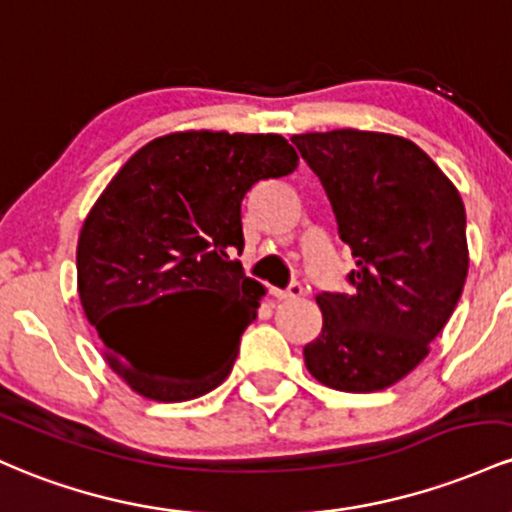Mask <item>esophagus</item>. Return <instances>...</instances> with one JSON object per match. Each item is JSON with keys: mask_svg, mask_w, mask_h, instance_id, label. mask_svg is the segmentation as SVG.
<instances>
[{"mask_svg": "<svg viewBox=\"0 0 512 512\" xmlns=\"http://www.w3.org/2000/svg\"><path fill=\"white\" fill-rule=\"evenodd\" d=\"M271 295L275 300H297V297L304 295V287L300 283L290 285L287 290H278V287H271Z\"/></svg>", "mask_w": 512, "mask_h": 512, "instance_id": "obj_1", "label": "esophagus"}]
</instances>
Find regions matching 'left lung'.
I'll return each mask as SVG.
<instances>
[{"instance_id":"left-lung-1","label":"left lung","mask_w":512,"mask_h":512,"mask_svg":"<svg viewBox=\"0 0 512 512\" xmlns=\"http://www.w3.org/2000/svg\"><path fill=\"white\" fill-rule=\"evenodd\" d=\"M350 246V292H321L309 375L338 392H382L430 353L469 271L467 215L455 183L411 140L389 132L292 135Z\"/></svg>"}]
</instances>
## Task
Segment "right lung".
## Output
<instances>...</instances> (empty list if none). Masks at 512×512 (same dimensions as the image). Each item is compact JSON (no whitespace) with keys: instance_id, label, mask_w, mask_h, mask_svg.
I'll use <instances>...</instances> for the list:
<instances>
[{"instance_id":"add662e5","label":"right lung","mask_w":512,"mask_h":512,"mask_svg":"<svg viewBox=\"0 0 512 512\" xmlns=\"http://www.w3.org/2000/svg\"><path fill=\"white\" fill-rule=\"evenodd\" d=\"M300 164L275 132L181 130L137 149L103 188L77 244V290L101 353L132 392L176 404L227 380L263 285L232 261L241 200ZM166 306L182 341L159 349L148 317Z\"/></svg>"}]
</instances>
